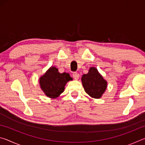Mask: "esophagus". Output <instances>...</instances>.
<instances>
[{"mask_svg":"<svg viewBox=\"0 0 145 145\" xmlns=\"http://www.w3.org/2000/svg\"><path fill=\"white\" fill-rule=\"evenodd\" d=\"M72 76H73V78H74V79H75V80H77L78 78H79V74H78V73H77V72H74L72 74Z\"/></svg>","mask_w":145,"mask_h":145,"instance_id":"esophagus-1","label":"esophagus"}]
</instances>
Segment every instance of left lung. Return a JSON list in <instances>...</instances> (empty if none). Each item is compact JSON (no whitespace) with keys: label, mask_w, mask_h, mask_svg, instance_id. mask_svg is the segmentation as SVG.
Wrapping results in <instances>:
<instances>
[{"label":"left lung","mask_w":145,"mask_h":145,"mask_svg":"<svg viewBox=\"0 0 145 145\" xmlns=\"http://www.w3.org/2000/svg\"><path fill=\"white\" fill-rule=\"evenodd\" d=\"M81 80L85 91L94 99L101 97L106 89L107 82L94 67L90 68L89 72L83 75Z\"/></svg>","instance_id":"8db88e82"}]
</instances>
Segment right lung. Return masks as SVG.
Listing matches in <instances>:
<instances>
[{
  "mask_svg": "<svg viewBox=\"0 0 145 145\" xmlns=\"http://www.w3.org/2000/svg\"><path fill=\"white\" fill-rule=\"evenodd\" d=\"M72 78L69 73H60L57 68L51 67L40 78V87L46 96L55 99L64 91L66 84Z\"/></svg>",
  "mask_w": 145,
  "mask_h": 145,
  "instance_id": "1",
  "label": "right lung"
}]
</instances>
